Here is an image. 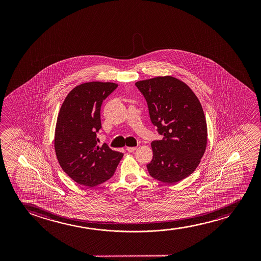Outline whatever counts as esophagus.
Here are the masks:
<instances>
[{"mask_svg": "<svg viewBox=\"0 0 261 261\" xmlns=\"http://www.w3.org/2000/svg\"><path fill=\"white\" fill-rule=\"evenodd\" d=\"M136 150V147H127L126 148V150L128 151V152H133V151H135Z\"/></svg>", "mask_w": 261, "mask_h": 261, "instance_id": "esophagus-1", "label": "esophagus"}]
</instances>
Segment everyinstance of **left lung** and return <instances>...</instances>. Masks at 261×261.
<instances>
[{
	"mask_svg": "<svg viewBox=\"0 0 261 261\" xmlns=\"http://www.w3.org/2000/svg\"><path fill=\"white\" fill-rule=\"evenodd\" d=\"M145 97L150 119L164 136L151 143L153 158L147 165L153 178L175 184L193 174L207 147V122L193 90L171 75L136 83Z\"/></svg>",
	"mask_w": 261,
	"mask_h": 261,
	"instance_id": "left-lung-1",
	"label": "left lung"
}]
</instances>
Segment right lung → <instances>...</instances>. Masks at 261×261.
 Returning <instances> with one entry per match:
<instances>
[{
	"label": "right lung",
	"instance_id": "obj_1",
	"mask_svg": "<svg viewBox=\"0 0 261 261\" xmlns=\"http://www.w3.org/2000/svg\"><path fill=\"white\" fill-rule=\"evenodd\" d=\"M118 85L87 82L75 86L65 98L58 115L54 149L67 175L81 186L93 187L114 175L123 153L107 144L97 145L100 108Z\"/></svg>",
	"mask_w": 261,
	"mask_h": 261
}]
</instances>
